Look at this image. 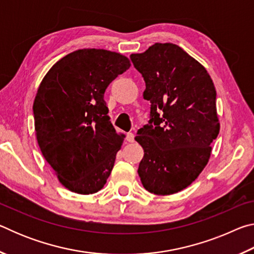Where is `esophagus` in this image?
Wrapping results in <instances>:
<instances>
[{
  "label": "esophagus",
  "instance_id": "obj_1",
  "mask_svg": "<svg viewBox=\"0 0 254 254\" xmlns=\"http://www.w3.org/2000/svg\"><path fill=\"white\" fill-rule=\"evenodd\" d=\"M127 140L128 141V142H133V141H134V134H133L132 132L127 133Z\"/></svg>",
  "mask_w": 254,
  "mask_h": 254
}]
</instances>
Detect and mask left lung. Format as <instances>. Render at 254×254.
I'll list each match as a JSON object with an SVG mask.
<instances>
[{"label":"left lung","instance_id":"left-lung-1","mask_svg":"<svg viewBox=\"0 0 254 254\" xmlns=\"http://www.w3.org/2000/svg\"><path fill=\"white\" fill-rule=\"evenodd\" d=\"M130 59L151 103L149 122L135 136L144 150L137 174L152 194H175L207 165L220 132L216 91L207 70L177 45L154 44Z\"/></svg>","mask_w":254,"mask_h":254}]
</instances>
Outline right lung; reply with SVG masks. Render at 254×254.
<instances>
[{
	"instance_id": "right-lung-1",
	"label": "right lung",
	"mask_w": 254,
	"mask_h": 254,
	"mask_svg": "<svg viewBox=\"0 0 254 254\" xmlns=\"http://www.w3.org/2000/svg\"><path fill=\"white\" fill-rule=\"evenodd\" d=\"M130 66L120 54L79 49L56 63L38 88V144L59 182L77 194L101 190L113 169L123 136L110 121L104 93Z\"/></svg>"
}]
</instances>
